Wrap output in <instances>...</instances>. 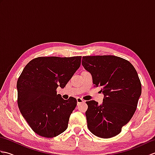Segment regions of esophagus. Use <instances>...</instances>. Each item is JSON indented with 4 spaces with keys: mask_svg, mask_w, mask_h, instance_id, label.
Returning a JSON list of instances; mask_svg holds the SVG:
<instances>
[{
    "mask_svg": "<svg viewBox=\"0 0 155 155\" xmlns=\"http://www.w3.org/2000/svg\"><path fill=\"white\" fill-rule=\"evenodd\" d=\"M77 104H79L80 103H84V101L83 99H82L81 98H79V97H78L77 98Z\"/></svg>",
    "mask_w": 155,
    "mask_h": 155,
    "instance_id": "esophagus-1",
    "label": "esophagus"
}]
</instances>
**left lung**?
<instances>
[{
	"mask_svg": "<svg viewBox=\"0 0 155 155\" xmlns=\"http://www.w3.org/2000/svg\"><path fill=\"white\" fill-rule=\"evenodd\" d=\"M82 65L104 94L101 104L87 101L88 129L103 139L116 136L137 109L142 91L137 72L129 61L113 55L83 57Z\"/></svg>",
	"mask_w": 155,
	"mask_h": 155,
	"instance_id": "8db88e82",
	"label": "left lung"
}]
</instances>
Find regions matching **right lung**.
<instances>
[{
    "label": "right lung",
    "mask_w": 155,
    "mask_h": 155,
    "mask_svg": "<svg viewBox=\"0 0 155 155\" xmlns=\"http://www.w3.org/2000/svg\"><path fill=\"white\" fill-rule=\"evenodd\" d=\"M81 57H38L25 66L16 84L19 110L38 135L52 138L63 133L77 99L64 100L57 88H63L80 67Z\"/></svg>",
    "instance_id": "add662e5"
}]
</instances>
